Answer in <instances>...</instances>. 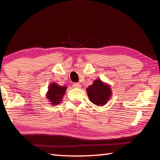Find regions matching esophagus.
I'll list each match as a JSON object with an SVG mask.
<instances>
[{
    "instance_id": "obj_1",
    "label": "esophagus",
    "mask_w": 160,
    "mask_h": 160,
    "mask_svg": "<svg viewBox=\"0 0 160 160\" xmlns=\"http://www.w3.org/2000/svg\"><path fill=\"white\" fill-rule=\"evenodd\" d=\"M72 85H73V87L76 88H80V86H81L80 83H79V82H75Z\"/></svg>"
}]
</instances>
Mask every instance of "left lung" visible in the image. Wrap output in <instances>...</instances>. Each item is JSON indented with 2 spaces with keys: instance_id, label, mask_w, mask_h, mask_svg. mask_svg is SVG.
<instances>
[{
  "instance_id": "1",
  "label": "left lung",
  "mask_w": 160,
  "mask_h": 160,
  "mask_svg": "<svg viewBox=\"0 0 160 160\" xmlns=\"http://www.w3.org/2000/svg\"><path fill=\"white\" fill-rule=\"evenodd\" d=\"M87 93L90 100L93 104L98 106H102L107 103L110 98L111 89L100 80H96L92 85L88 87Z\"/></svg>"
}]
</instances>
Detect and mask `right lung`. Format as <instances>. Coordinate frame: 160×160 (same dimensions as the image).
<instances>
[{
  "label": "right lung",
  "instance_id": "1",
  "mask_svg": "<svg viewBox=\"0 0 160 160\" xmlns=\"http://www.w3.org/2000/svg\"><path fill=\"white\" fill-rule=\"evenodd\" d=\"M66 87H62L56 83H52L48 91L47 98L50 101L52 105H58L62 101V96L65 95Z\"/></svg>",
  "mask_w": 160,
  "mask_h": 160
}]
</instances>
